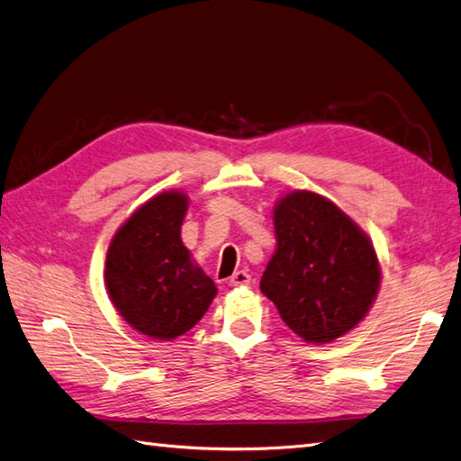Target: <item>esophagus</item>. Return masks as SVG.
<instances>
[{"label":"esophagus","instance_id":"esophagus-1","mask_svg":"<svg viewBox=\"0 0 461 461\" xmlns=\"http://www.w3.org/2000/svg\"><path fill=\"white\" fill-rule=\"evenodd\" d=\"M250 274L244 272V269H239V272H234L230 277V285H249L250 284Z\"/></svg>","mask_w":461,"mask_h":461}]
</instances>
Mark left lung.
Instances as JSON below:
<instances>
[{"label": "left lung", "mask_w": 461, "mask_h": 461, "mask_svg": "<svg viewBox=\"0 0 461 461\" xmlns=\"http://www.w3.org/2000/svg\"><path fill=\"white\" fill-rule=\"evenodd\" d=\"M277 249L262 294L305 342L327 344L372 307L381 272L374 244L332 201L291 192L274 209Z\"/></svg>", "instance_id": "1"}]
</instances>
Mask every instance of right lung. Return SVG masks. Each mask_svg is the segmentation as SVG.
Here are the masks:
<instances>
[{"instance_id":"right-lung-1","label":"right lung","mask_w":461,"mask_h":461,"mask_svg":"<svg viewBox=\"0 0 461 461\" xmlns=\"http://www.w3.org/2000/svg\"><path fill=\"white\" fill-rule=\"evenodd\" d=\"M185 211L184 194L152 197L117 230L107 250L111 301L134 330L156 340H174L194 329L217 295L179 237Z\"/></svg>"}]
</instances>
